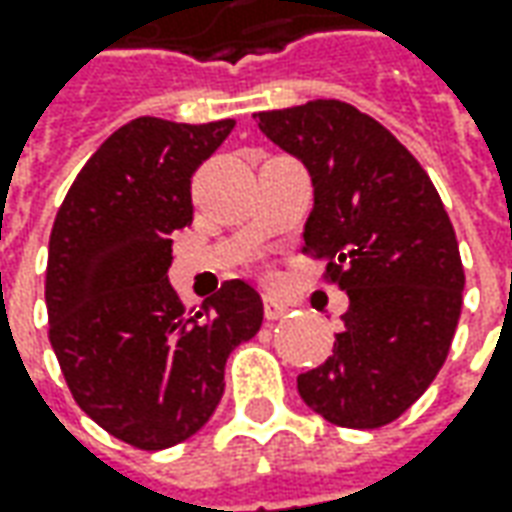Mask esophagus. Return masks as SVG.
I'll return each mask as SVG.
<instances>
[{
  "instance_id": "34e87169",
  "label": "esophagus",
  "mask_w": 512,
  "mask_h": 512,
  "mask_svg": "<svg viewBox=\"0 0 512 512\" xmlns=\"http://www.w3.org/2000/svg\"><path fill=\"white\" fill-rule=\"evenodd\" d=\"M263 314H266V320H280L289 314V303H283L274 294H263Z\"/></svg>"
}]
</instances>
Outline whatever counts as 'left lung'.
I'll list each match as a JSON object with an SVG mask.
<instances>
[{
    "label": "left lung",
    "instance_id": "obj_1",
    "mask_svg": "<svg viewBox=\"0 0 512 512\" xmlns=\"http://www.w3.org/2000/svg\"><path fill=\"white\" fill-rule=\"evenodd\" d=\"M255 118L309 169L306 252L348 294L334 354L297 391L331 425L382 428L428 391L453 343L465 272L448 212L414 155L345 101Z\"/></svg>",
    "mask_w": 512,
    "mask_h": 512
}]
</instances>
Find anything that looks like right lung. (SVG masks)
<instances>
[{
  "label": "right lung",
  "mask_w": 512,
  "mask_h": 512,
  "mask_svg": "<svg viewBox=\"0 0 512 512\" xmlns=\"http://www.w3.org/2000/svg\"><path fill=\"white\" fill-rule=\"evenodd\" d=\"M232 127L152 115L124 124L76 175L50 232V345L81 411L133 448L201 431L232 348L263 323V300L243 280L184 311L167 277L172 235L192 223L189 178Z\"/></svg>",
  "instance_id": "obj_1"
}]
</instances>
